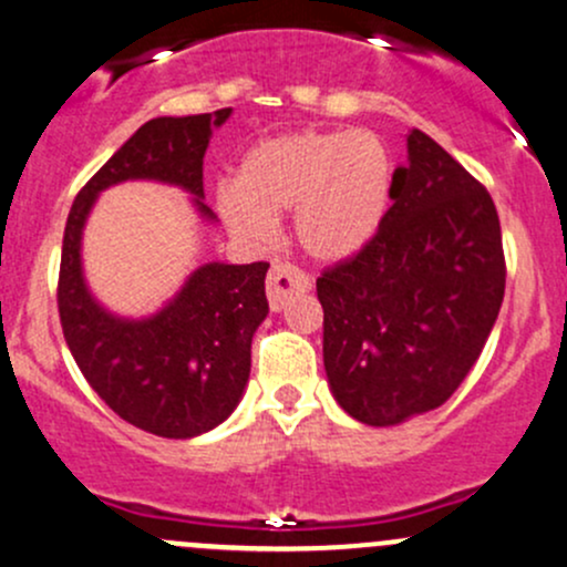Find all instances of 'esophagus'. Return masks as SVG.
<instances>
[{
	"instance_id": "1",
	"label": "esophagus",
	"mask_w": 567,
	"mask_h": 567,
	"mask_svg": "<svg viewBox=\"0 0 567 567\" xmlns=\"http://www.w3.org/2000/svg\"><path fill=\"white\" fill-rule=\"evenodd\" d=\"M309 290V277L301 271L299 266L293 264H274L271 271H268V282H266V293H268V303H271L274 312L285 307L293 296Z\"/></svg>"
}]
</instances>
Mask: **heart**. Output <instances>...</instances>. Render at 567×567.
I'll return each instance as SVG.
<instances>
[{"instance_id":"b5f03b06","label":"heart","mask_w":567,"mask_h":567,"mask_svg":"<svg viewBox=\"0 0 567 567\" xmlns=\"http://www.w3.org/2000/svg\"><path fill=\"white\" fill-rule=\"evenodd\" d=\"M393 159L369 130H299L255 143L236 184L217 189V212L230 234L260 241L274 214L293 208V234L318 260L361 252L383 225Z\"/></svg>"}]
</instances>
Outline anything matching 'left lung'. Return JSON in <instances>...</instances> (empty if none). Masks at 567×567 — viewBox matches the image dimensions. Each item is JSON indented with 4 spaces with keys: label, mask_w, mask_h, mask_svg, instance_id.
<instances>
[{
    "label": "left lung",
    "mask_w": 567,
    "mask_h": 567,
    "mask_svg": "<svg viewBox=\"0 0 567 567\" xmlns=\"http://www.w3.org/2000/svg\"><path fill=\"white\" fill-rule=\"evenodd\" d=\"M391 200L372 241L318 277L331 391L369 426L440 408L478 361L505 296L492 195L421 130H410Z\"/></svg>",
    "instance_id": "8db88e82"
}]
</instances>
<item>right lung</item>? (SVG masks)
Listing matches in <instances>:
<instances>
[{"label":"right lung","mask_w":567,"mask_h":567,"mask_svg":"<svg viewBox=\"0 0 567 567\" xmlns=\"http://www.w3.org/2000/svg\"><path fill=\"white\" fill-rule=\"evenodd\" d=\"M228 116L230 109H219L146 122L83 184L64 225L56 303L70 353L118 419L157 437H195L236 410L249 380L252 333L268 315V264H206L163 312L122 320L86 290L81 230L97 195L127 178L178 184L212 219L204 204V154L212 127Z\"/></svg>","instance_id":"1"}]
</instances>
